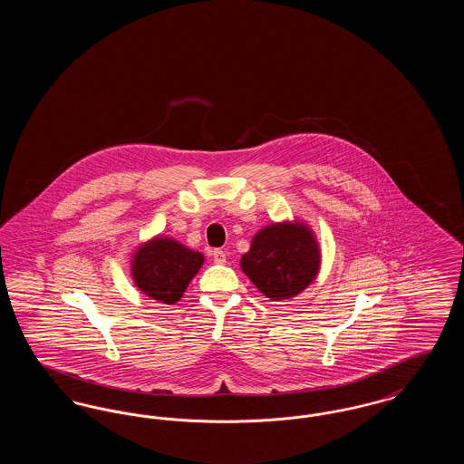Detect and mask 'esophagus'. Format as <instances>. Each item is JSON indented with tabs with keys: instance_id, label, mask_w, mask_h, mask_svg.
Wrapping results in <instances>:
<instances>
[{
	"instance_id": "esophagus-1",
	"label": "esophagus",
	"mask_w": 464,
	"mask_h": 464,
	"mask_svg": "<svg viewBox=\"0 0 464 464\" xmlns=\"http://www.w3.org/2000/svg\"><path fill=\"white\" fill-rule=\"evenodd\" d=\"M212 257H214V261H216L218 265H226V261H227V256H226V252L221 250V248L214 250V252H212Z\"/></svg>"
}]
</instances>
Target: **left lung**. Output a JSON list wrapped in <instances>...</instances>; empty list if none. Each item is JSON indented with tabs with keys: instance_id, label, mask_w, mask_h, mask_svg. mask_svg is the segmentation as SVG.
I'll return each instance as SVG.
<instances>
[{
	"instance_id": "1",
	"label": "left lung",
	"mask_w": 464,
	"mask_h": 464,
	"mask_svg": "<svg viewBox=\"0 0 464 464\" xmlns=\"http://www.w3.org/2000/svg\"><path fill=\"white\" fill-rule=\"evenodd\" d=\"M322 250L304 221H282L259 229L240 267L271 301H285L308 288L320 273Z\"/></svg>"
}]
</instances>
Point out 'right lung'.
I'll return each mask as SVG.
<instances>
[{
    "instance_id": "right-lung-1",
    "label": "right lung",
    "mask_w": 464,
    "mask_h": 464,
    "mask_svg": "<svg viewBox=\"0 0 464 464\" xmlns=\"http://www.w3.org/2000/svg\"><path fill=\"white\" fill-rule=\"evenodd\" d=\"M205 263V256L172 237L156 235L133 250L130 275L144 295L176 304Z\"/></svg>"
}]
</instances>
